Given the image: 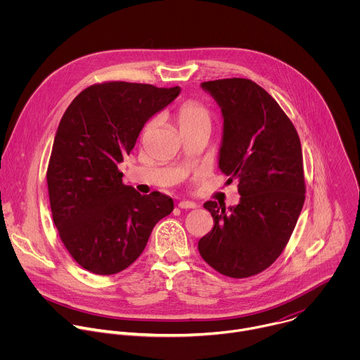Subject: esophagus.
I'll list each match as a JSON object with an SVG mask.
<instances>
[{
  "label": "esophagus",
  "mask_w": 360,
  "mask_h": 360,
  "mask_svg": "<svg viewBox=\"0 0 360 360\" xmlns=\"http://www.w3.org/2000/svg\"><path fill=\"white\" fill-rule=\"evenodd\" d=\"M178 207L181 208V210H193V208H196V203L195 202H191V200H179V203H178Z\"/></svg>",
  "instance_id": "1"
}]
</instances>
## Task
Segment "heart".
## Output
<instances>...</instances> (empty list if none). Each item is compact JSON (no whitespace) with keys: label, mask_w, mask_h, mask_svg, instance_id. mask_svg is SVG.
I'll use <instances>...</instances> for the list:
<instances>
[{"label":"heart","mask_w":360,"mask_h":360,"mask_svg":"<svg viewBox=\"0 0 360 360\" xmlns=\"http://www.w3.org/2000/svg\"><path fill=\"white\" fill-rule=\"evenodd\" d=\"M175 118H176V124L181 134L195 128H200V127L211 128V122H212V114L210 108L196 99H186L181 102L176 108ZM155 122H157L155 118L150 120L145 125L143 131L145 132L149 131L153 125H155Z\"/></svg>","instance_id":"b5f03b06"}]
</instances>
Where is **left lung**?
Returning a JSON list of instances; mask_svg holds the SVG:
<instances>
[{"instance_id": "obj_1", "label": "left lung", "mask_w": 360, "mask_h": 360, "mask_svg": "<svg viewBox=\"0 0 360 360\" xmlns=\"http://www.w3.org/2000/svg\"><path fill=\"white\" fill-rule=\"evenodd\" d=\"M222 108L219 168L239 181L236 207L208 200L214 229L202 236V259L217 272L249 278L269 268L286 248L304 202L302 146L278 102L256 82L224 78L202 82Z\"/></svg>"}]
</instances>
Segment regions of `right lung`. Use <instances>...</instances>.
<instances>
[{"mask_svg": "<svg viewBox=\"0 0 360 360\" xmlns=\"http://www.w3.org/2000/svg\"><path fill=\"white\" fill-rule=\"evenodd\" d=\"M179 91L99 82L81 91L61 118L46 169L51 214L72 259L95 275L132 265L153 226L174 211L169 196L124 185L118 164L145 122Z\"/></svg>", "mask_w": 360, "mask_h": 360, "instance_id": "right-lung-1", "label": "right lung"}]
</instances>
